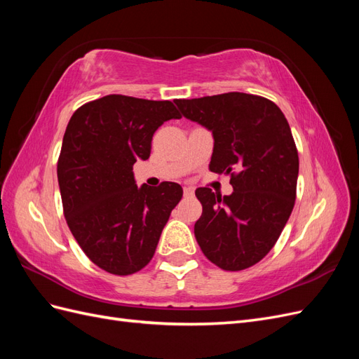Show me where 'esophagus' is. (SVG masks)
I'll use <instances>...</instances> for the list:
<instances>
[{"label": "esophagus", "instance_id": "esophagus-1", "mask_svg": "<svg viewBox=\"0 0 359 359\" xmlns=\"http://www.w3.org/2000/svg\"><path fill=\"white\" fill-rule=\"evenodd\" d=\"M194 194V190L191 187H184V196L186 198H191Z\"/></svg>", "mask_w": 359, "mask_h": 359}]
</instances>
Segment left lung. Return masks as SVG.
I'll return each instance as SVG.
<instances>
[{
    "label": "left lung",
    "instance_id": "1",
    "mask_svg": "<svg viewBox=\"0 0 359 359\" xmlns=\"http://www.w3.org/2000/svg\"><path fill=\"white\" fill-rule=\"evenodd\" d=\"M184 118L210 130V170L231 175L233 191L220 196L201 187L202 215L194 236L203 255L226 271H241L264 259L293 210L298 151L280 107L245 93L175 100Z\"/></svg>",
    "mask_w": 359,
    "mask_h": 359
}]
</instances>
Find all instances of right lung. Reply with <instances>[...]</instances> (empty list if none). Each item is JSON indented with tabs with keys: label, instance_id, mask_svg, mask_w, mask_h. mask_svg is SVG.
<instances>
[{
	"label": "right lung",
	"instance_id": "obj_1",
	"mask_svg": "<svg viewBox=\"0 0 359 359\" xmlns=\"http://www.w3.org/2000/svg\"><path fill=\"white\" fill-rule=\"evenodd\" d=\"M181 115L173 103L111 94L81 106L64 133L58 184L67 224L83 253L107 273H137L153 259L182 198L177 182L137 187L156 130Z\"/></svg>",
	"mask_w": 359,
	"mask_h": 359
}]
</instances>
